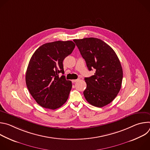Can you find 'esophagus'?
<instances>
[{
	"label": "esophagus",
	"mask_w": 150,
	"mask_h": 150,
	"mask_svg": "<svg viewBox=\"0 0 150 150\" xmlns=\"http://www.w3.org/2000/svg\"><path fill=\"white\" fill-rule=\"evenodd\" d=\"M79 79H72V83H75V82H77L78 81H79Z\"/></svg>",
	"instance_id": "1"
}]
</instances>
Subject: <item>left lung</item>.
<instances>
[{"instance_id": "obj_1", "label": "left lung", "mask_w": 150, "mask_h": 150, "mask_svg": "<svg viewBox=\"0 0 150 150\" xmlns=\"http://www.w3.org/2000/svg\"><path fill=\"white\" fill-rule=\"evenodd\" d=\"M89 71L94 75L85 78L87 88L83 91L86 100L91 105L102 108L117 96L122 85L123 71L120 60L113 49L97 38L74 40Z\"/></svg>"}]
</instances>
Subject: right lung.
Here are the masks:
<instances>
[{
	"label": "right lung",
	"mask_w": 150,
	"mask_h": 150,
	"mask_svg": "<svg viewBox=\"0 0 150 150\" xmlns=\"http://www.w3.org/2000/svg\"><path fill=\"white\" fill-rule=\"evenodd\" d=\"M75 47L72 41H57L42 45L33 54L25 82L31 95L42 108L54 110L67 101L72 82L59 74H64L63 61Z\"/></svg>",
	"instance_id": "add662e5"
}]
</instances>
